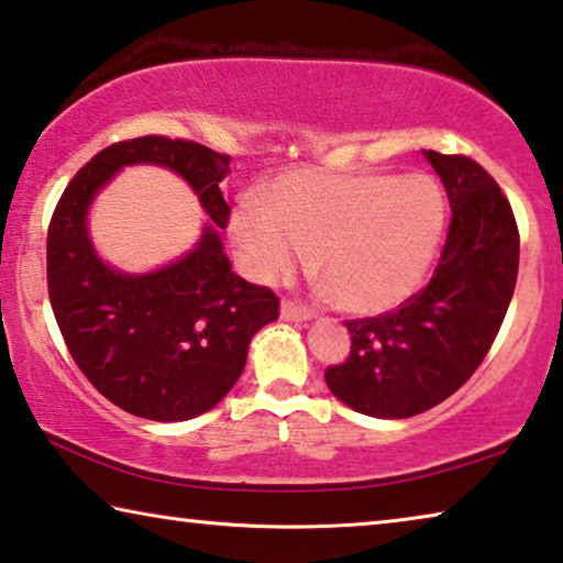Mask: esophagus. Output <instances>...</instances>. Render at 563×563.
<instances>
[{
	"mask_svg": "<svg viewBox=\"0 0 563 563\" xmlns=\"http://www.w3.org/2000/svg\"><path fill=\"white\" fill-rule=\"evenodd\" d=\"M280 316L285 318V321H308V318L313 316V310L296 303V300L285 298L280 303Z\"/></svg>",
	"mask_w": 563,
	"mask_h": 563,
	"instance_id": "34e87169",
	"label": "esophagus"
}]
</instances>
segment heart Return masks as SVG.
<instances>
[{
  "instance_id": "heart-1",
  "label": "heart",
  "mask_w": 563,
  "mask_h": 563,
  "mask_svg": "<svg viewBox=\"0 0 563 563\" xmlns=\"http://www.w3.org/2000/svg\"><path fill=\"white\" fill-rule=\"evenodd\" d=\"M442 228L444 201L430 179L379 172H285L260 189V205H242L232 217L255 278H285L313 253V271L335 303L358 316L412 296Z\"/></svg>"
}]
</instances>
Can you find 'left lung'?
Instances as JSON below:
<instances>
[{
	"label": "left lung",
	"instance_id": "1",
	"mask_svg": "<svg viewBox=\"0 0 563 563\" xmlns=\"http://www.w3.org/2000/svg\"><path fill=\"white\" fill-rule=\"evenodd\" d=\"M450 199L430 283L387 313L351 318V351L325 384L356 412L415 417L455 394L483 364L518 278V224L498 181L465 154L424 151Z\"/></svg>",
	"mask_w": 563,
	"mask_h": 563
}]
</instances>
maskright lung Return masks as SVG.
<instances>
[{"label":"right lung","mask_w":563,"mask_h":563,"mask_svg":"<svg viewBox=\"0 0 563 563\" xmlns=\"http://www.w3.org/2000/svg\"><path fill=\"white\" fill-rule=\"evenodd\" d=\"M125 164L181 174L217 228L230 205V156L187 139L139 136L90 158L67 184L47 228V292L65 346L86 379L125 412L181 422L212 409L245 368L250 339L280 316V298L232 273L209 224L187 257L148 275L100 263L86 232L96 191Z\"/></svg>","instance_id":"1"}]
</instances>
